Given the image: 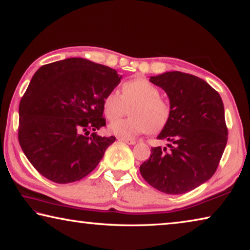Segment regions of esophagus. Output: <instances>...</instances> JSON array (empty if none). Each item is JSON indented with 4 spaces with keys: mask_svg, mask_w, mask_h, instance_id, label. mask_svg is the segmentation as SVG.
I'll list each match as a JSON object with an SVG mask.
<instances>
[{
    "mask_svg": "<svg viewBox=\"0 0 250 250\" xmlns=\"http://www.w3.org/2000/svg\"><path fill=\"white\" fill-rule=\"evenodd\" d=\"M119 140L120 141H124V142H125L126 145H130V146H133V145H135V140H132V139H125V138H119Z\"/></svg>",
    "mask_w": 250,
    "mask_h": 250,
    "instance_id": "esophagus-1",
    "label": "esophagus"
}]
</instances>
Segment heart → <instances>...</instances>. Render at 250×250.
<instances>
[{
  "label": "heart",
  "instance_id": "obj_1",
  "mask_svg": "<svg viewBox=\"0 0 250 250\" xmlns=\"http://www.w3.org/2000/svg\"><path fill=\"white\" fill-rule=\"evenodd\" d=\"M133 104L129 120L112 121L108 126L110 133L131 139L139 134L158 132L167 125L170 107L160 97V90L145 78H135L122 84V95L111 90L104 99V112L109 120H114L125 111V105Z\"/></svg>",
  "mask_w": 250,
  "mask_h": 250
}]
</instances>
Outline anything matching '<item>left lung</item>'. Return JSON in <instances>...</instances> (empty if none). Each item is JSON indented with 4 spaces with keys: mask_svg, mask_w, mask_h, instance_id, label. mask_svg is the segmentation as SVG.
<instances>
[{
    "mask_svg": "<svg viewBox=\"0 0 250 250\" xmlns=\"http://www.w3.org/2000/svg\"><path fill=\"white\" fill-rule=\"evenodd\" d=\"M150 82L170 100V117L158 135L170 149L152 147L140 173L161 192L184 194L208 181L221 161L228 134L223 100L205 80L181 71L151 76Z\"/></svg>",
    "mask_w": 250,
    "mask_h": 250,
    "instance_id": "left-lung-1",
    "label": "left lung"
}]
</instances>
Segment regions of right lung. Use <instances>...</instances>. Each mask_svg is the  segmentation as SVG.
I'll return each instance as SVG.
<instances>
[{
  "label": "right lung",
  "instance_id": "add662e5",
  "mask_svg": "<svg viewBox=\"0 0 250 250\" xmlns=\"http://www.w3.org/2000/svg\"><path fill=\"white\" fill-rule=\"evenodd\" d=\"M121 77L116 69L77 57L50 62L34 74L20 103L19 141L46 179L71 183L98 166L116 138L95 131L105 125L104 99Z\"/></svg>",
  "mask_w": 250,
  "mask_h": 250
}]
</instances>
